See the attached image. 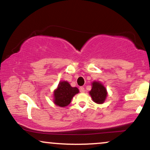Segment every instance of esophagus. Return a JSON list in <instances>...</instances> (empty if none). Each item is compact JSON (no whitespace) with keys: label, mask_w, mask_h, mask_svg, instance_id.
Here are the masks:
<instances>
[{"label":"esophagus","mask_w":150,"mask_h":150,"mask_svg":"<svg viewBox=\"0 0 150 150\" xmlns=\"http://www.w3.org/2000/svg\"><path fill=\"white\" fill-rule=\"evenodd\" d=\"M79 89H80V92H82V93L85 92V88H84L83 87H80Z\"/></svg>","instance_id":"34e87169"}]
</instances>
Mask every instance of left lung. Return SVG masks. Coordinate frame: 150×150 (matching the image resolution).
Listing matches in <instances>:
<instances>
[{"mask_svg":"<svg viewBox=\"0 0 150 150\" xmlns=\"http://www.w3.org/2000/svg\"><path fill=\"white\" fill-rule=\"evenodd\" d=\"M92 100L97 104H103L107 97L106 89L101 82L94 81L92 82V88L89 91Z\"/></svg>","mask_w":150,"mask_h":150,"instance_id":"1","label":"left lung"}]
</instances>
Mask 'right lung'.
<instances>
[{"mask_svg": "<svg viewBox=\"0 0 150 150\" xmlns=\"http://www.w3.org/2000/svg\"><path fill=\"white\" fill-rule=\"evenodd\" d=\"M78 92L79 89L77 87H71L67 81H61L53 93L54 104L58 106L65 107L69 105L73 97Z\"/></svg>", "mask_w": 150, "mask_h": 150, "instance_id": "obj_1", "label": "right lung"}]
</instances>
